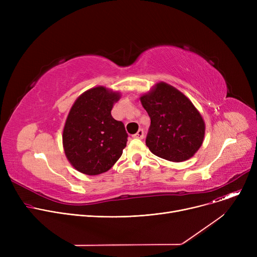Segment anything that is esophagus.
<instances>
[{
  "label": "esophagus",
  "instance_id": "obj_1",
  "mask_svg": "<svg viewBox=\"0 0 257 257\" xmlns=\"http://www.w3.org/2000/svg\"><path fill=\"white\" fill-rule=\"evenodd\" d=\"M133 138H134V139H139V140L144 139V130H143V129H140L136 134H134Z\"/></svg>",
  "mask_w": 257,
  "mask_h": 257
}]
</instances>
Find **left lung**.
I'll use <instances>...</instances> for the list:
<instances>
[{"instance_id":"8db88e82","label":"left lung","mask_w":257,"mask_h":257,"mask_svg":"<svg viewBox=\"0 0 257 257\" xmlns=\"http://www.w3.org/2000/svg\"><path fill=\"white\" fill-rule=\"evenodd\" d=\"M141 102L151 119L146 145L154 155L180 163L199 150L204 139V120L182 92L160 82L141 97Z\"/></svg>"}]
</instances>
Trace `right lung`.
I'll list each match as a JSON object with an SVG mask.
<instances>
[{
    "mask_svg": "<svg viewBox=\"0 0 257 257\" xmlns=\"http://www.w3.org/2000/svg\"><path fill=\"white\" fill-rule=\"evenodd\" d=\"M119 93L93 87L75 101L63 129L64 153L71 165L86 175L109 170L123 153L128 134L111 115Z\"/></svg>",
    "mask_w": 257,
    "mask_h": 257,
    "instance_id": "add662e5",
    "label": "right lung"
}]
</instances>
